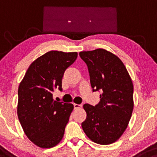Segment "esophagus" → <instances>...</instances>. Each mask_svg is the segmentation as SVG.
<instances>
[{
    "instance_id": "1",
    "label": "esophagus",
    "mask_w": 157,
    "mask_h": 157,
    "mask_svg": "<svg viewBox=\"0 0 157 157\" xmlns=\"http://www.w3.org/2000/svg\"><path fill=\"white\" fill-rule=\"evenodd\" d=\"M73 106H74V109H79V108H81V107H82V105H78V104H74L73 105Z\"/></svg>"
}]
</instances>
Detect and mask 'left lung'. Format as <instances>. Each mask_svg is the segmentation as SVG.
<instances>
[{
  "label": "left lung",
  "mask_w": 157,
  "mask_h": 157,
  "mask_svg": "<svg viewBox=\"0 0 157 157\" xmlns=\"http://www.w3.org/2000/svg\"><path fill=\"white\" fill-rule=\"evenodd\" d=\"M87 64L93 91L101 90L96 106L84 105L87 118L82 123L85 134L99 145L117 141L128 125L133 109V85L125 66L104 49L79 52Z\"/></svg>",
  "instance_id": "8db88e82"
}]
</instances>
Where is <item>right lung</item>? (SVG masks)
<instances>
[{"mask_svg": "<svg viewBox=\"0 0 157 157\" xmlns=\"http://www.w3.org/2000/svg\"><path fill=\"white\" fill-rule=\"evenodd\" d=\"M77 56L76 52H47L32 63L19 84L18 119L28 139L42 148L54 147L64 136L74 107L54 101L52 92L62 90L64 71Z\"/></svg>", "mask_w": 157, "mask_h": 157, "instance_id": "obj_1", "label": "right lung"}]
</instances>
